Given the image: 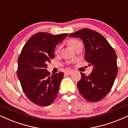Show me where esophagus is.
<instances>
[{
	"mask_svg": "<svg viewBox=\"0 0 128 128\" xmlns=\"http://www.w3.org/2000/svg\"><path fill=\"white\" fill-rule=\"evenodd\" d=\"M72 73H73V72H72V71L68 70V71H67V72H65V74H66V75H70Z\"/></svg>",
	"mask_w": 128,
	"mask_h": 128,
	"instance_id": "34e87169",
	"label": "esophagus"
}]
</instances>
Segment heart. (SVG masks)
Listing matches in <instances>:
<instances>
[{
  "label": "heart",
  "mask_w": 128,
  "mask_h": 128,
  "mask_svg": "<svg viewBox=\"0 0 128 128\" xmlns=\"http://www.w3.org/2000/svg\"><path fill=\"white\" fill-rule=\"evenodd\" d=\"M80 42L78 40H74V39H72V40H70L68 42V45L70 46L72 48H73L74 50V49L76 48L78 46V44H80ZM60 49V47L57 48V49H56V51H58V50H59Z\"/></svg>",
  "instance_id": "heart-1"
}]
</instances>
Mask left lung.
<instances>
[{"mask_svg": "<svg viewBox=\"0 0 128 128\" xmlns=\"http://www.w3.org/2000/svg\"><path fill=\"white\" fill-rule=\"evenodd\" d=\"M69 36L82 40L86 61L94 67L89 76L80 73L77 84L79 93L87 101H99L110 92L118 74L116 52L104 36L90 29H82Z\"/></svg>", "mask_w": 128, "mask_h": 128, "instance_id": "obj_1", "label": "left lung"}]
</instances>
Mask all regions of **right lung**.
Masks as SVG:
<instances>
[{
    "label": "right lung",
    "mask_w": 128,
    "mask_h": 128,
    "mask_svg": "<svg viewBox=\"0 0 128 128\" xmlns=\"http://www.w3.org/2000/svg\"><path fill=\"white\" fill-rule=\"evenodd\" d=\"M67 36V33L35 34L27 41L19 55L17 77L26 95L35 104L49 106L57 97L64 73L50 75L47 63L54 57L56 44Z\"/></svg>",
    "instance_id": "add662e5"
}]
</instances>
